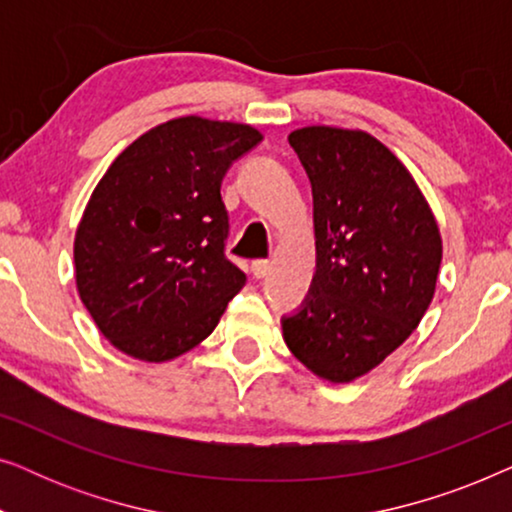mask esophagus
Returning <instances> with one entry per match:
<instances>
[{
    "mask_svg": "<svg viewBox=\"0 0 512 512\" xmlns=\"http://www.w3.org/2000/svg\"><path fill=\"white\" fill-rule=\"evenodd\" d=\"M270 270H272V263L270 261H254V263H251V272H254L256 279L268 277Z\"/></svg>",
    "mask_w": 512,
    "mask_h": 512,
    "instance_id": "1",
    "label": "esophagus"
}]
</instances>
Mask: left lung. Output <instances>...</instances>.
Returning a JSON list of instances; mask_svg holds the SVG:
<instances>
[{
	"mask_svg": "<svg viewBox=\"0 0 512 512\" xmlns=\"http://www.w3.org/2000/svg\"><path fill=\"white\" fill-rule=\"evenodd\" d=\"M314 198L317 275L284 342L321 380L368 375L410 338L436 291L443 237L408 167L363 130L289 135Z\"/></svg>",
	"mask_w": 512,
	"mask_h": 512,
	"instance_id": "1",
	"label": "left lung"
}]
</instances>
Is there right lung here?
Wrapping results in <instances>:
<instances>
[{
    "label": "right lung",
    "instance_id": "right-lung-1",
    "mask_svg": "<svg viewBox=\"0 0 512 512\" xmlns=\"http://www.w3.org/2000/svg\"><path fill=\"white\" fill-rule=\"evenodd\" d=\"M247 123L179 116L118 153L76 226V291L118 352L165 363L198 347L247 275L223 256L221 179L261 142Z\"/></svg>",
    "mask_w": 512,
    "mask_h": 512
}]
</instances>
